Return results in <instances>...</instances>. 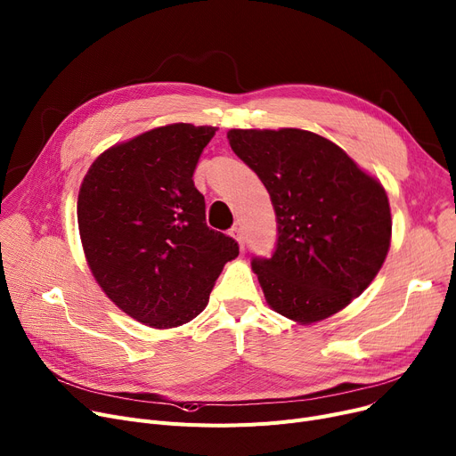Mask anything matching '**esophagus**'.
<instances>
[{"label": "esophagus", "mask_w": 456, "mask_h": 456, "mask_svg": "<svg viewBox=\"0 0 456 456\" xmlns=\"http://www.w3.org/2000/svg\"><path fill=\"white\" fill-rule=\"evenodd\" d=\"M229 234L234 238V240L238 242V246H240V249L244 251V248H246V242H244V231H242V227L240 225H232L231 227V231H229Z\"/></svg>", "instance_id": "obj_1"}]
</instances>
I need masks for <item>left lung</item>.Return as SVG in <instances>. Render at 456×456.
I'll return each instance as SVG.
<instances>
[{"label":"left lung","instance_id":"obj_1","mask_svg":"<svg viewBox=\"0 0 456 456\" xmlns=\"http://www.w3.org/2000/svg\"><path fill=\"white\" fill-rule=\"evenodd\" d=\"M227 138L265 183L275 210V251L251 260L268 305L299 323L338 313L387 258L392 216L385 188L310 131L231 129Z\"/></svg>","mask_w":456,"mask_h":456}]
</instances>
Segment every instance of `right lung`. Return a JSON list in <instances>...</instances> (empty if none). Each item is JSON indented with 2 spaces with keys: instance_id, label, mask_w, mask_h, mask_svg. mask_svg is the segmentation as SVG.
<instances>
[{
  "instance_id": "1",
  "label": "right lung",
  "mask_w": 456,
  "mask_h": 456,
  "mask_svg": "<svg viewBox=\"0 0 456 456\" xmlns=\"http://www.w3.org/2000/svg\"><path fill=\"white\" fill-rule=\"evenodd\" d=\"M214 133L174 124L138 134L95 159L79 190V234L95 281L150 327L194 320L238 256L236 240L205 224L191 179Z\"/></svg>"
}]
</instances>
